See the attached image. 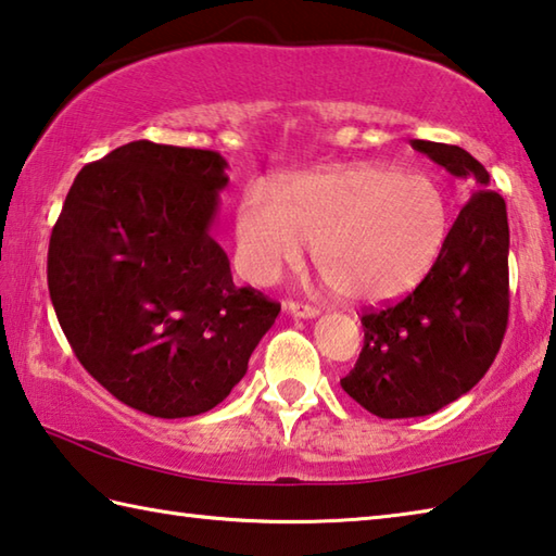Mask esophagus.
I'll return each instance as SVG.
<instances>
[{
  "label": "esophagus",
  "mask_w": 556,
  "mask_h": 556,
  "mask_svg": "<svg viewBox=\"0 0 556 556\" xmlns=\"http://www.w3.org/2000/svg\"><path fill=\"white\" fill-rule=\"evenodd\" d=\"M285 308L291 313V316H296V318H316L318 313H320L316 306L299 304V301H287Z\"/></svg>",
  "instance_id": "1"
}]
</instances>
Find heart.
<instances>
[{
  "label": "heart",
  "mask_w": 556,
  "mask_h": 556,
  "mask_svg": "<svg viewBox=\"0 0 556 556\" xmlns=\"http://www.w3.org/2000/svg\"><path fill=\"white\" fill-rule=\"evenodd\" d=\"M450 236L438 181L389 165L313 173L279 189L252 185L236 214V260L267 287L316 243L328 285L359 304H391L430 275Z\"/></svg>",
  "instance_id": "obj_1"
}]
</instances>
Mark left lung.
Segmentation results:
<instances>
[{
  "label": "left lung",
  "mask_w": 556,
  "mask_h": 556,
  "mask_svg": "<svg viewBox=\"0 0 556 556\" xmlns=\"http://www.w3.org/2000/svg\"><path fill=\"white\" fill-rule=\"evenodd\" d=\"M418 153L469 179L430 275L399 304L362 313L365 348L340 387L379 418L430 416L477 387L508 326V214L489 173L459 146L410 140Z\"/></svg>",
  "instance_id": "8db88e82"
}]
</instances>
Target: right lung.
Segmentation results:
<instances>
[{"label":"right lung","instance_id":"add662e5","mask_svg":"<svg viewBox=\"0 0 556 556\" xmlns=\"http://www.w3.org/2000/svg\"><path fill=\"white\" fill-rule=\"evenodd\" d=\"M214 150L126 143L75 177L48 248V289L77 359L126 406L189 418L224 401L279 316L236 287L211 228Z\"/></svg>","mask_w":556,"mask_h":556}]
</instances>
